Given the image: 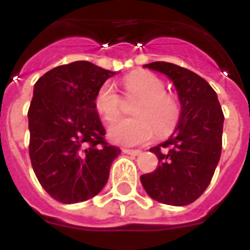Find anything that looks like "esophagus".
<instances>
[{"mask_svg":"<svg viewBox=\"0 0 250 250\" xmlns=\"http://www.w3.org/2000/svg\"><path fill=\"white\" fill-rule=\"evenodd\" d=\"M123 153L129 154V156H139V154H141L140 150H133V149H123Z\"/></svg>","mask_w":250,"mask_h":250,"instance_id":"1","label":"esophagus"}]
</instances>
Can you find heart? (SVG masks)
<instances>
[{"mask_svg":"<svg viewBox=\"0 0 250 250\" xmlns=\"http://www.w3.org/2000/svg\"><path fill=\"white\" fill-rule=\"evenodd\" d=\"M125 94L140 100L135 104V117L122 119L109 128V137L121 145H141L152 140L154 132L164 136L174 128L180 117V104L167 93L164 80L156 74L140 71L123 79ZM94 107L106 123H114L122 113V100L115 86L105 82L94 97Z\"/></svg>","mask_w":250,"mask_h":250,"instance_id":"obj_1","label":"heart"}]
</instances>
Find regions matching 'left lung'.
<instances>
[{
	"label": "left lung",
	"instance_id": "obj_1",
	"mask_svg": "<svg viewBox=\"0 0 250 250\" xmlns=\"http://www.w3.org/2000/svg\"><path fill=\"white\" fill-rule=\"evenodd\" d=\"M145 67L172 80L182 113L168 140L150 148L158 158V166L153 172L141 175V184L156 201L188 205L211 182L221 158L225 115L215 90L193 71L168 62H152Z\"/></svg>",
	"mask_w": 250,
	"mask_h": 250
}]
</instances>
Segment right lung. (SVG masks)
Here are the masks:
<instances>
[{"instance_id": "1", "label": "right lung", "mask_w": 250, "mask_h": 250, "mask_svg": "<svg viewBox=\"0 0 250 250\" xmlns=\"http://www.w3.org/2000/svg\"><path fill=\"white\" fill-rule=\"evenodd\" d=\"M115 72L86 61L53 68L35 84L28 109L29 158L54 200L76 204L100 193L121 149L105 140L94 97Z\"/></svg>"}]
</instances>
